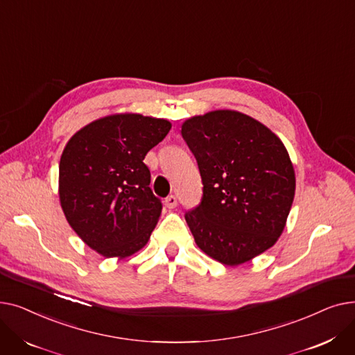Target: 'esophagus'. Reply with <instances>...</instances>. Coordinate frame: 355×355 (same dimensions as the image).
Returning <instances> with one entry per match:
<instances>
[{"instance_id": "esophagus-1", "label": "esophagus", "mask_w": 355, "mask_h": 355, "mask_svg": "<svg viewBox=\"0 0 355 355\" xmlns=\"http://www.w3.org/2000/svg\"><path fill=\"white\" fill-rule=\"evenodd\" d=\"M164 202H165V206L168 209H175L177 207V197L175 196H168Z\"/></svg>"}]
</instances>
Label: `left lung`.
<instances>
[{
  "label": "left lung",
  "instance_id": "1",
  "mask_svg": "<svg viewBox=\"0 0 355 355\" xmlns=\"http://www.w3.org/2000/svg\"><path fill=\"white\" fill-rule=\"evenodd\" d=\"M181 135L202 181L201 202L185 213L197 246L227 266L272 248L295 197V171L282 141L236 110L193 116Z\"/></svg>",
  "mask_w": 355,
  "mask_h": 355
}]
</instances>
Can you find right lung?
<instances>
[{
	"instance_id": "obj_1",
	"label": "right lung",
	"mask_w": 355,
	"mask_h": 355,
	"mask_svg": "<svg viewBox=\"0 0 355 355\" xmlns=\"http://www.w3.org/2000/svg\"><path fill=\"white\" fill-rule=\"evenodd\" d=\"M165 119L118 114L93 121L66 144L59 165V197L66 220L105 257L142 249L162 204L144 158L170 132Z\"/></svg>"
}]
</instances>
